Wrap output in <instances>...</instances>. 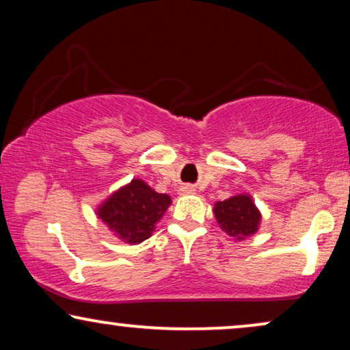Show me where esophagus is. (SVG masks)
I'll return each instance as SVG.
<instances>
[{
    "mask_svg": "<svg viewBox=\"0 0 350 350\" xmlns=\"http://www.w3.org/2000/svg\"><path fill=\"white\" fill-rule=\"evenodd\" d=\"M194 186H191V185H185V186H181L180 188V194L181 196H188V194H194Z\"/></svg>",
    "mask_w": 350,
    "mask_h": 350,
    "instance_id": "obj_1",
    "label": "esophagus"
}]
</instances>
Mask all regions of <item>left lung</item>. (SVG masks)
<instances>
[{
    "instance_id": "1",
    "label": "left lung",
    "mask_w": 350,
    "mask_h": 350,
    "mask_svg": "<svg viewBox=\"0 0 350 350\" xmlns=\"http://www.w3.org/2000/svg\"><path fill=\"white\" fill-rule=\"evenodd\" d=\"M215 218L228 236L242 241L258 231L261 213L250 196L237 194L215 204Z\"/></svg>"
}]
</instances>
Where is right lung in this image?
Returning a JSON list of instances; mask_svg holds the SVG:
<instances>
[{
    "mask_svg": "<svg viewBox=\"0 0 350 350\" xmlns=\"http://www.w3.org/2000/svg\"><path fill=\"white\" fill-rule=\"evenodd\" d=\"M170 204L169 196L156 193L143 180L133 178L109 196L97 208V215L121 241L140 243L151 236Z\"/></svg>",
    "mask_w": 350,
    "mask_h": 350,
    "instance_id": "1",
    "label": "right lung"
}]
</instances>
